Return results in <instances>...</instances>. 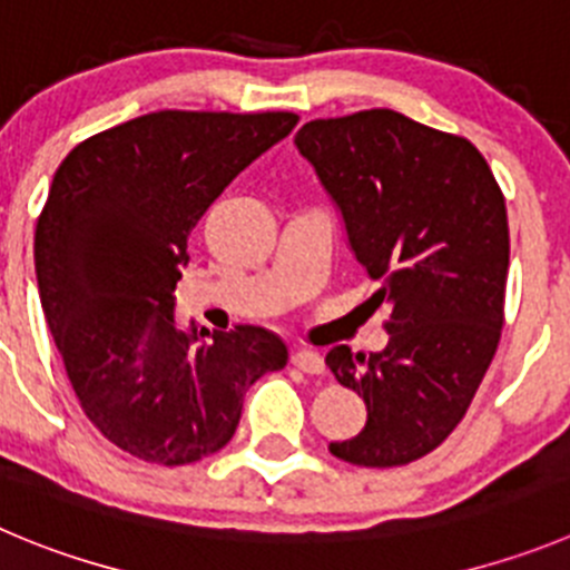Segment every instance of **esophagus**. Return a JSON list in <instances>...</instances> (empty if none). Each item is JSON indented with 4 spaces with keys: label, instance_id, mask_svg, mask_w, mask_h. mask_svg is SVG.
I'll list each match as a JSON object with an SVG mask.
<instances>
[{
    "label": "esophagus",
    "instance_id": "obj_1",
    "mask_svg": "<svg viewBox=\"0 0 570 570\" xmlns=\"http://www.w3.org/2000/svg\"><path fill=\"white\" fill-rule=\"evenodd\" d=\"M292 365H295L297 371H303V374H312V376H317L326 371L321 354H317V351H306V348H301L292 354Z\"/></svg>",
    "mask_w": 570,
    "mask_h": 570
}]
</instances>
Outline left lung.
<instances>
[{"label": "left lung", "mask_w": 570, "mask_h": 570, "mask_svg": "<svg viewBox=\"0 0 570 570\" xmlns=\"http://www.w3.org/2000/svg\"><path fill=\"white\" fill-rule=\"evenodd\" d=\"M295 146L343 213L348 244L387 306V345L326 365L368 407L363 433L328 444L357 466H405L459 428L492 363L509 273L507 199L466 137L393 109L309 120Z\"/></svg>", "instance_id": "left-lung-1"}]
</instances>
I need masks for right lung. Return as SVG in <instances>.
<instances>
[{"mask_svg": "<svg viewBox=\"0 0 570 570\" xmlns=\"http://www.w3.org/2000/svg\"><path fill=\"white\" fill-rule=\"evenodd\" d=\"M295 111L163 109L87 137L58 165L36 222L41 309L89 422L159 466L219 453L244 393L289 360L258 326L179 332L174 289L188 236Z\"/></svg>", "mask_w": 570, "mask_h": 570, "instance_id": "1", "label": "right lung"}]
</instances>
